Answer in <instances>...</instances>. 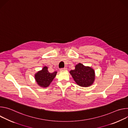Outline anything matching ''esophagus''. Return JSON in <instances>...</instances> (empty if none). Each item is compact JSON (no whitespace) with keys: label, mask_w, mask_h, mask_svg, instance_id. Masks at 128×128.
I'll list each match as a JSON object with an SVG mask.
<instances>
[{"label":"esophagus","mask_w":128,"mask_h":128,"mask_svg":"<svg viewBox=\"0 0 128 128\" xmlns=\"http://www.w3.org/2000/svg\"><path fill=\"white\" fill-rule=\"evenodd\" d=\"M67 70V68L64 67V68H60V71H65V70Z\"/></svg>","instance_id":"34e87169"}]
</instances>
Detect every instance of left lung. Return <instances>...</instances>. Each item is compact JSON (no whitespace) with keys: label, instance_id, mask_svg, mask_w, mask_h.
Here are the masks:
<instances>
[{"label":"left lung","instance_id":"1","mask_svg":"<svg viewBox=\"0 0 128 128\" xmlns=\"http://www.w3.org/2000/svg\"><path fill=\"white\" fill-rule=\"evenodd\" d=\"M72 78L80 86L88 87L92 84L95 80L94 70L90 67H86L79 63L76 69L70 71Z\"/></svg>","mask_w":128,"mask_h":128}]
</instances>
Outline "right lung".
Masks as SVG:
<instances>
[{
  "label": "right lung",
  "mask_w": 128,
  "mask_h": 128,
  "mask_svg": "<svg viewBox=\"0 0 128 128\" xmlns=\"http://www.w3.org/2000/svg\"><path fill=\"white\" fill-rule=\"evenodd\" d=\"M56 71L52 73L49 72L48 70V67L45 66L41 71L35 74V78L38 84L40 86L47 87L56 76Z\"/></svg>",
  "instance_id": "add662e5"
}]
</instances>
